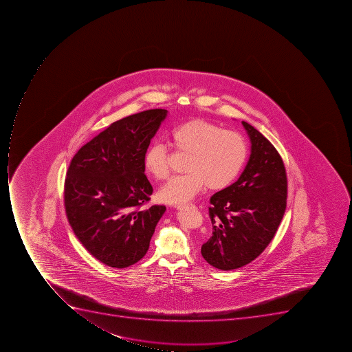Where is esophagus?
Returning a JSON list of instances; mask_svg holds the SVG:
<instances>
[{
    "label": "esophagus",
    "mask_w": 352,
    "mask_h": 352,
    "mask_svg": "<svg viewBox=\"0 0 352 352\" xmlns=\"http://www.w3.org/2000/svg\"><path fill=\"white\" fill-rule=\"evenodd\" d=\"M175 208L178 209V210H182V209H185V208H191V209H194L195 205H178Z\"/></svg>",
    "instance_id": "1"
}]
</instances>
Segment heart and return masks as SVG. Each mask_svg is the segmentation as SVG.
I'll return each instance as SVG.
<instances>
[{
    "label": "heart",
    "mask_w": 352,
    "mask_h": 352,
    "mask_svg": "<svg viewBox=\"0 0 352 352\" xmlns=\"http://www.w3.org/2000/svg\"><path fill=\"white\" fill-rule=\"evenodd\" d=\"M169 144L187 154L185 174L175 176L162 187L160 199L170 205L189 201L207 184L208 188L223 189L232 184L248 157L247 143L233 131H226L207 120L194 119L175 126L168 133ZM144 168L151 176L163 180L169 175L168 152L155 142L147 148Z\"/></svg>",
    "instance_id": "heart-1"
}]
</instances>
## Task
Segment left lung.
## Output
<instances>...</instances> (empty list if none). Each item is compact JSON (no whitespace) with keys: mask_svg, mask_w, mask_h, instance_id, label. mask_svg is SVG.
Returning <instances> with one entry per match:
<instances>
[{"mask_svg":"<svg viewBox=\"0 0 352 352\" xmlns=\"http://www.w3.org/2000/svg\"><path fill=\"white\" fill-rule=\"evenodd\" d=\"M251 141L247 166L236 183L210 198L212 236L201 255L222 271L258 258L274 238L285 212L287 177L282 157L271 142L242 121Z\"/></svg>","mask_w":352,"mask_h":352,"instance_id":"8db88e82","label":"left lung"}]
</instances>
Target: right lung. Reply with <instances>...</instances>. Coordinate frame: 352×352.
Listing matches in <instances>:
<instances>
[{
	"label": "right lung",
	"instance_id": "1",
	"mask_svg": "<svg viewBox=\"0 0 352 352\" xmlns=\"http://www.w3.org/2000/svg\"><path fill=\"white\" fill-rule=\"evenodd\" d=\"M167 116L152 109L112 123L83 145L65 180V209L78 240L92 256L114 269L139 262L150 247L165 206H142L153 187L144 155Z\"/></svg>",
	"mask_w": 352,
	"mask_h": 352
}]
</instances>
